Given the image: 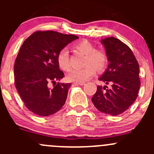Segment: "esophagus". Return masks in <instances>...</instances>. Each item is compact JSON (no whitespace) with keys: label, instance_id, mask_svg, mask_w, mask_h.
Instances as JSON below:
<instances>
[{"label":"esophagus","instance_id":"obj_1","mask_svg":"<svg viewBox=\"0 0 154 154\" xmlns=\"http://www.w3.org/2000/svg\"><path fill=\"white\" fill-rule=\"evenodd\" d=\"M74 85H80V86H83L85 85V83H74Z\"/></svg>","mask_w":154,"mask_h":154}]
</instances>
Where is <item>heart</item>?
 <instances>
[{"label": "heart", "mask_w": 154, "mask_h": 154, "mask_svg": "<svg viewBox=\"0 0 154 154\" xmlns=\"http://www.w3.org/2000/svg\"><path fill=\"white\" fill-rule=\"evenodd\" d=\"M75 48L79 51L86 55L84 68L73 69L66 76V79L70 82L84 83L95 74V68L101 71L106 66L108 57L103 51H97L91 43L87 40L79 42L75 45ZM58 66L64 71H68L71 67L69 62V54L67 48H63L58 53L57 57Z\"/></svg>", "instance_id": "1"}]
</instances>
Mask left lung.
<instances>
[{"label":"left lung","instance_id":"8db88e82","mask_svg":"<svg viewBox=\"0 0 154 154\" xmlns=\"http://www.w3.org/2000/svg\"><path fill=\"white\" fill-rule=\"evenodd\" d=\"M108 57V67L99 80L106 86H97L91 98L94 106L105 114L118 116L126 111L136 100L140 80L139 66L130 48L114 37L100 40Z\"/></svg>","mask_w":154,"mask_h":154}]
</instances>
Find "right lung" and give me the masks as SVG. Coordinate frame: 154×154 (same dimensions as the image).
<instances>
[{
    "label": "right lung",
    "mask_w": 154,
    "mask_h": 154,
    "mask_svg": "<svg viewBox=\"0 0 154 154\" xmlns=\"http://www.w3.org/2000/svg\"><path fill=\"white\" fill-rule=\"evenodd\" d=\"M78 38L55 31H37L21 45L14 65L15 84L26 107L35 114L51 116L66 103L71 84L60 82L64 73L57 57L60 50ZM51 82L54 88L49 86Z\"/></svg>",
    "instance_id": "obj_1"
}]
</instances>
